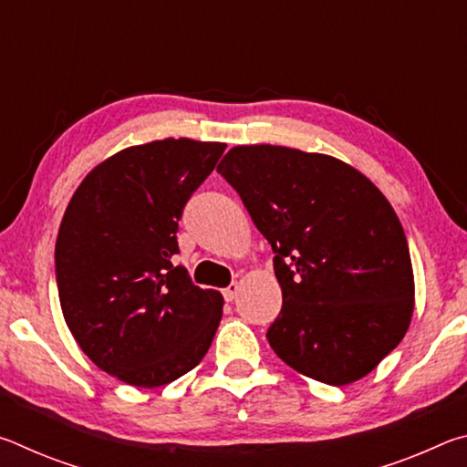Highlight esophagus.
Segmentation results:
<instances>
[{
	"mask_svg": "<svg viewBox=\"0 0 467 467\" xmlns=\"http://www.w3.org/2000/svg\"><path fill=\"white\" fill-rule=\"evenodd\" d=\"M236 292H239V284H236V282L228 284V286L223 290V295H224V300H226V303H233V300L236 298Z\"/></svg>",
	"mask_w": 467,
	"mask_h": 467,
	"instance_id": "esophagus-1",
	"label": "esophagus"
}]
</instances>
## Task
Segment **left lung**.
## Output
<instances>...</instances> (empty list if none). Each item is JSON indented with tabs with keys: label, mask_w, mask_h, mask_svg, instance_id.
Here are the masks:
<instances>
[{
	"label": "left lung",
	"mask_w": 467,
	"mask_h": 467,
	"mask_svg": "<svg viewBox=\"0 0 467 467\" xmlns=\"http://www.w3.org/2000/svg\"><path fill=\"white\" fill-rule=\"evenodd\" d=\"M218 172L275 253L282 311L272 350L298 373L342 387L406 336L414 274L404 228L370 181L334 156L236 146Z\"/></svg>",
	"instance_id": "8db88e82"
}]
</instances>
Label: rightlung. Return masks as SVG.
Returning a JSON list of instances; mask_svg holds the SVG:
<instances>
[{
  "instance_id": "1",
  "label": "right lung",
  "mask_w": 467,
  "mask_h": 467,
  "mask_svg": "<svg viewBox=\"0 0 467 467\" xmlns=\"http://www.w3.org/2000/svg\"><path fill=\"white\" fill-rule=\"evenodd\" d=\"M226 144L167 138L125 148L76 189L55 243L63 317L94 365L161 387L200 365L224 298L202 290L179 253V220Z\"/></svg>"
}]
</instances>
